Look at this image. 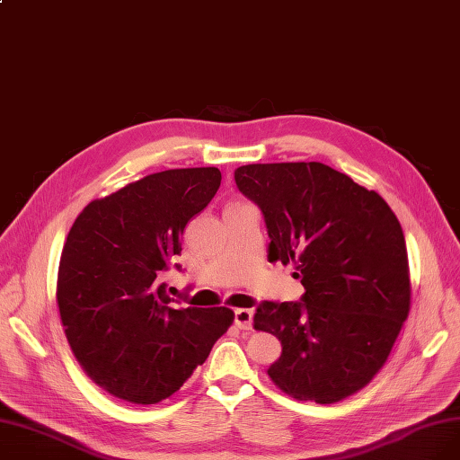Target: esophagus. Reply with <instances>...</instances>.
<instances>
[{
  "label": "esophagus",
  "instance_id": "1",
  "mask_svg": "<svg viewBox=\"0 0 460 460\" xmlns=\"http://www.w3.org/2000/svg\"><path fill=\"white\" fill-rule=\"evenodd\" d=\"M234 324L240 330H252L253 324V311L252 309H236L234 311Z\"/></svg>",
  "mask_w": 460,
  "mask_h": 460
}]
</instances>
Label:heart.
<instances>
[{
	"instance_id": "1",
	"label": "heart",
	"mask_w": 460,
	"mask_h": 460,
	"mask_svg": "<svg viewBox=\"0 0 460 460\" xmlns=\"http://www.w3.org/2000/svg\"><path fill=\"white\" fill-rule=\"evenodd\" d=\"M233 205H238V203H233Z\"/></svg>"
}]
</instances>
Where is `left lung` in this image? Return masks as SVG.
<instances>
[{"instance_id":"left-lung-1","label":"left lung","mask_w":460,"mask_h":460,"mask_svg":"<svg viewBox=\"0 0 460 460\" xmlns=\"http://www.w3.org/2000/svg\"><path fill=\"white\" fill-rule=\"evenodd\" d=\"M238 190L262 210L269 261L295 264L302 302H264L253 328L281 341L269 376L296 401L340 402L375 378L410 311L397 216L375 190L321 162L248 164Z\"/></svg>"}]
</instances>
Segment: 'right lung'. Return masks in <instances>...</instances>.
<instances>
[{"label": "right lung", "instance_id": "add662e5", "mask_svg": "<svg viewBox=\"0 0 460 460\" xmlns=\"http://www.w3.org/2000/svg\"><path fill=\"white\" fill-rule=\"evenodd\" d=\"M217 167L167 169L93 199L72 224L56 298L87 376L117 399L172 397L229 330V307L175 309L162 283L186 224L220 188Z\"/></svg>", "mask_w": 460, "mask_h": 460}]
</instances>
